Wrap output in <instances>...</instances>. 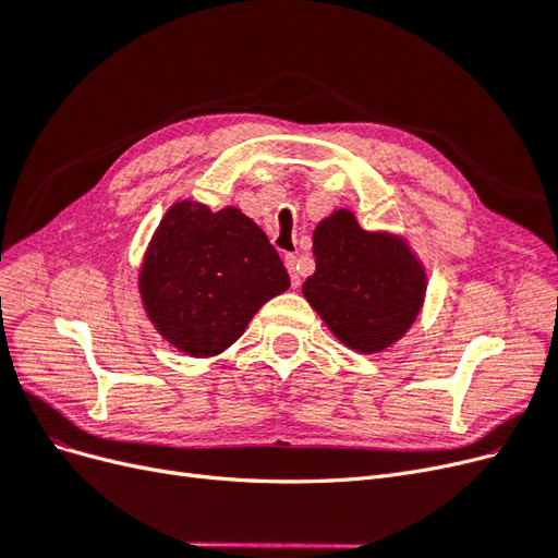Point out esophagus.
<instances>
[{
	"label": "esophagus",
	"mask_w": 558,
	"mask_h": 558,
	"mask_svg": "<svg viewBox=\"0 0 558 558\" xmlns=\"http://www.w3.org/2000/svg\"><path fill=\"white\" fill-rule=\"evenodd\" d=\"M283 263H286V269H289V275H291V283H293V289H298L300 286V272H298V258L295 256H286L283 258Z\"/></svg>",
	"instance_id": "esophagus-1"
}]
</instances>
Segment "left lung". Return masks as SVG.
Here are the masks:
<instances>
[{
	"label": "left lung",
	"mask_w": 558,
	"mask_h": 558,
	"mask_svg": "<svg viewBox=\"0 0 558 558\" xmlns=\"http://www.w3.org/2000/svg\"><path fill=\"white\" fill-rule=\"evenodd\" d=\"M316 269L302 295L328 330L359 353L400 342L424 310L426 265L408 238L365 230L347 207L320 218L312 234Z\"/></svg>",
	"instance_id": "8db88e82"
}]
</instances>
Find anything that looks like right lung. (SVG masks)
I'll return each mask as SVG.
<instances>
[{
  "instance_id": "add662e5",
  "label": "right lung",
  "mask_w": 558,
  "mask_h": 558,
  "mask_svg": "<svg viewBox=\"0 0 558 558\" xmlns=\"http://www.w3.org/2000/svg\"><path fill=\"white\" fill-rule=\"evenodd\" d=\"M144 312L185 356L211 359L240 340L267 300L291 286L267 234L240 207L181 199L165 211L140 267Z\"/></svg>"
}]
</instances>
